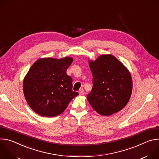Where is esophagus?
<instances>
[{
    "label": "esophagus",
    "mask_w": 159,
    "mask_h": 159,
    "mask_svg": "<svg viewBox=\"0 0 159 159\" xmlns=\"http://www.w3.org/2000/svg\"><path fill=\"white\" fill-rule=\"evenodd\" d=\"M79 94L80 95H81V96H83V95H84V90H83V89H80L79 90Z\"/></svg>",
    "instance_id": "esophagus-1"
}]
</instances>
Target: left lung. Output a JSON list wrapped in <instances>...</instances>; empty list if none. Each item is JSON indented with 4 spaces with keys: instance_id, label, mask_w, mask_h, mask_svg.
Returning a JSON list of instances; mask_svg holds the SVG:
<instances>
[{
    "instance_id": "obj_1",
    "label": "left lung",
    "mask_w": 159,
    "mask_h": 159,
    "mask_svg": "<svg viewBox=\"0 0 159 159\" xmlns=\"http://www.w3.org/2000/svg\"><path fill=\"white\" fill-rule=\"evenodd\" d=\"M88 62L93 77V87L87 96L90 106L102 116L121 110L128 102L133 88L127 68L111 54L101 55Z\"/></svg>"
}]
</instances>
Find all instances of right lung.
I'll return each mask as SVG.
<instances>
[{
  "label": "right lung",
  "instance_id": "add662e5",
  "mask_svg": "<svg viewBox=\"0 0 159 159\" xmlns=\"http://www.w3.org/2000/svg\"><path fill=\"white\" fill-rule=\"evenodd\" d=\"M73 58H43L31 66L23 80V93L30 107L43 117L58 116L79 95L72 90V79L66 74Z\"/></svg>",
  "mask_w": 159,
  "mask_h": 159
}]
</instances>
